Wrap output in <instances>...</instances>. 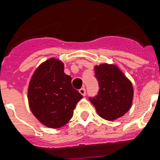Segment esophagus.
I'll return each instance as SVG.
<instances>
[{
    "instance_id": "esophagus-1",
    "label": "esophagus",
    "mask_w": 160,
    "mask_h": 160,
    "mask_svg": "<svg viewBox=\"0 0 160 160\" xmlns=\"http://www.w3.org/2000/svg\"><path fill=\"white\" fill-rule=\"evenodd\" d=\"M79 92H80V94H82V95L85 96L86 94H87V91H86V89L83 87V88H81L80 90H79Z\"/></svg>"
}]
</instances>
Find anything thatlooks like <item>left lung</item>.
Here are the masks:
<instances>
[{"mask_svg":"<svg viewBox=\"0 0 160 160\" xmlns=\"http://www.w3.org/2000/svg\"><path fill=\"white\" fill-rule=\"evenodd\" d=\"M94 77L99 90L97 95L89 99L98 114L112 121L122 117L132 104L133 87L124 73L114 65L101 64L94 67Z\"/></svg>","mask_w":160,"mask_h":160,"instance_id":"left-lung-1","label":"left lung"}]
</instances>
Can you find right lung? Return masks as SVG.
<instances>
[{
  "mask_svg": "<svg viewBox=\"0 0 160 160\" xmlns=\"http://www.w3.org/2000/svg\"><path fill=\"white\" fill-rule=\"evenodd\" d=\"M71 79L64 73V64L55 58L41 64L32 74L28 89L29 107L48 128H59L67 123L83 98L73 88Z\"/></svg>",
  "mask_w": 160,
  "mask_h": 160,
  "instance_id": "obj_1",
  "label": "right lung"
}]
</instances>
